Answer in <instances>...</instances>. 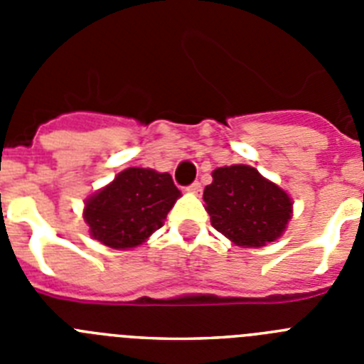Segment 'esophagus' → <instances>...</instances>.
Instances as JSON below:
<instances>
[{
	"instance_id": "obj_1",
	"label": "esophagus",
	"mask_w": 364,
	"mask_h": 364,
	"mask_svg": "<svg viewBox=\"0 0 364 364\" xmlns=\"http://www.w3.org/2000/svg\"><path fill=\"white\" fill-rule=\"evenodd\" d=\"M188 191H189V193H195V195H198V193L202 191L200 182H193V184L188 188Z\"/></svg>"
}]
</instances>
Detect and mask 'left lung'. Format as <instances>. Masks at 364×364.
<instances>
[{
	"mask_svg": "<svg viewBox=\"0 0 364 364\" xmlns=\"http://www.w3.org/2000/svg\"><path fill=\"white\" fill-rule=\"evenodd\" d=\"M205 186V211L211 226L237 246L260 247L277 240L291 218L290 195L260 175L255 167L237 164L218 167Z\"/></svg>",
	"mask_w": 364,
	"mask_h": 364,
	"instance_id": "obj_1",
	"label": "left lung"
}]
</instances>
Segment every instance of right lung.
Wrapping results in <instances>:
<instances>
[{
  "instance_id": "add662e5",
  "label": "right lung",
  "mask_w": 364,
  "mask_h": 364,
  "mask_svg": "<svg viewBox=\"0 0 364 364\" xmlns=\"http://www.w3.org/2000/svg\"><path fill=\"white\" fill-rule=\"evenodd\" d=\"M178 197L169 173L127 167L87 198L83 218L92 239L112 250H131L164 226Z\"/></svg>"
}]
</instances>
